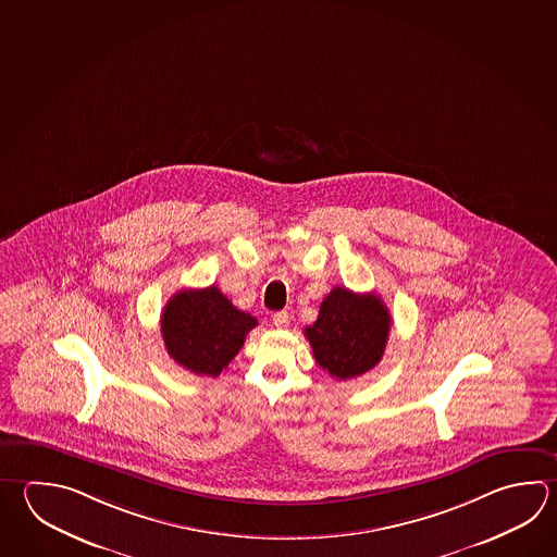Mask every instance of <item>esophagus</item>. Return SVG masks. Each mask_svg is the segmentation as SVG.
Returning <instances> with one entry per match:
<instances>
[{"label":"esophagus","mask_w":557,"mask_h":557,"mask_svg":"<svg viewBox=\"0 0 557 557\" xmlns=\"http://www.w3.org/2000/svg\"><path fill=\"white\" fill-rule=\"evenodd\" d=\"M273 325L277 326V329H287L289 326V313L287 311L273 313Z\"/></svg>","instance_id":"1"}]
</instances>
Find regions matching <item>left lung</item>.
<instances>
[{
	"instance_id": "left-lung-1",
	"label": "left lung",
	"mask_w": 557,
	"mask_h": 557,
	"mask_svg": "<svg viewBox=\"0 0 557 557\" xmlns=\"http://www.w3.org/2000/svg\"><path fill=\"white\" fill-rule=\"evenodd\" d=\"M392 317L376 294L333 287L315 323L305 329L319 367L333 379L362 376L376 367L388 343Z\"/></svg>"
}]
</instances>
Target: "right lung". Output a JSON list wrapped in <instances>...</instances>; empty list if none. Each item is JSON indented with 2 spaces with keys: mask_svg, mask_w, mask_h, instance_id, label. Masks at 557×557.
Listing matches in <instances>:
<instances>
[{
  "mask_svg": "<svg viewBox=\"0 0 557 557\" xmlns=\"http://www.w3.org/2000/svg\"><path fill=\"white\" fill-rule=\"evenodd\" d=\"M256 325V317L236 309L216 285L181 289L161 315L169 357L190 372L212 379L231 364Z\"/></svg>",
  "mask_w": 557,
  "mask_h": 557,
  "instance_id": "right-lung-1",
  "label": "right lung"
}]
</instances>
